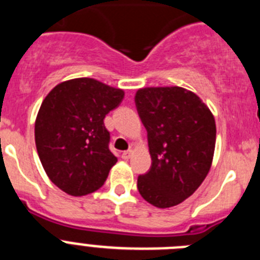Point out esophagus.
Wrapping results in <instances>:
<instances>
[{"label": "esophagus", "instance_id": "1", "mask_svg": "<svg viewBox=\"0 0 260 260\" xmlns=\"http://www.w3.org/2000/svg\"><path fill=\"white\" fill-rule=\"evenodd\" d=\"M133 155V151L132 150H127V151H123L122 155H121V157L123 158V160H128V158L132 157Z\"/></svg>", "mask_w": 260, "mask_h": 260}]
</instances>
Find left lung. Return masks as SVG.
<instances>
[{"label": "left lung", "instance_id": "left-lung-1", "mask_svg": "<svg viewBox=\"0 0 260 260\" xmlns=\"http://www.w3.org/2000/svg\"><path fill=\"white\" fill-rule=\"evenodd\" d=\"M135 105L147 130L151 169L138 177L144 201L157 208L182 203L211 169L215 117L198 95L182 87H144Z\"/></svg>", "mask_w": 260, "mask_h": 260}]
</instances>
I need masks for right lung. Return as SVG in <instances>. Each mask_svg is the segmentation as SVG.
Listing matches in <instances>:
<instances>
[{
  "instance_id": "1",
  "label": "right lung",
  "mask_w": 260,
  "mask_h": 260,
  "mask_svg": "<svg viewBox=\"0 0 260 260\" xmlns=\"http://www.w3.org/2000/svg\"><path fill=\"white\" fill-rule=\"evenodd\" d=\"M125 92L93 78L57 84L45 96L35 121V143L45 173L73 197L104 185L117 157L109 150L104 118Z\"/></svg>"
}]
</instances>
